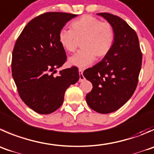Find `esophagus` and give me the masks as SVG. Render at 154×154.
<instances>
[{
	"label": "esophagus",
	"mask_w": 154,
	"mask_h": 154,
	"mask_svg": "<svg viewBox=\"0 0 154 154\" xmlns=\"http://www.w3.org/2000/svg\"><path fill=\"white\" fill-rule=\"evenodd\" d=\"M83 69H81V68H80L79 69V74H80V79H79V81L80 82H82L83 80H84V77H83Z\"/></svg>",
	"instance_id": "obj_1"
}]
</instances>
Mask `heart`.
<instances>
[{
  "label": "heart",
  "mask_w": 154,
  "mask_h": 154,
  "mask_svg": "<svg viewBox=\"0 0 154 154\" xmlns=\"http://www.w3.org/2000/svg\"><path fill=\"white\" fill-rule=\"evenodd\" d=\"M71 29H62L59 33V42L68 53H74L81 41V50L68 59L71 65L83 68L97 59L108 55L113 46L115 32L110 22L85 15L73 21Z\"/></svg>",
  "instance_id": "b5f03b06"
}]
</instances>
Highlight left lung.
<instances>
[{"instance_id": "8db88e82", "label": "left lung", "mask_w": 154, "mask_h": 154, "mask_svg": "<svg viewBox=\"0 0 154 154\" xmlns=\"http://www.w3.org/2000/svg\"><path fill=\"white\" fill-rule=\"evenodd\" d=\"M113 27L115 39L107 56L83 72L92 83L86 95L88 105L98 113L118 110L132 97L137 87L141 68L142 53L135 30L115 15L100 13Z\"/></svg>"}]
</instances>
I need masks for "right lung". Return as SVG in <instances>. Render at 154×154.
<instances>
[{"instance_id": "1", "label": "right lung", "mask_w": 154, "mask_h": 154, "mask_svg": "<svg viewBox=\"0 0 154 154\" xmlns=\"http://www.w3.org/2000/svg\"><path fill=\"white\" fill-rule=\"evenodd\" d=\"M77 15L60 12L43 13L30 21L15 44L12 75L18 92L28 107L49 114L62 104L66 89L80 78L78 68L56 69L66 62L59 33Z\"/></svg>"}]
</instances>
